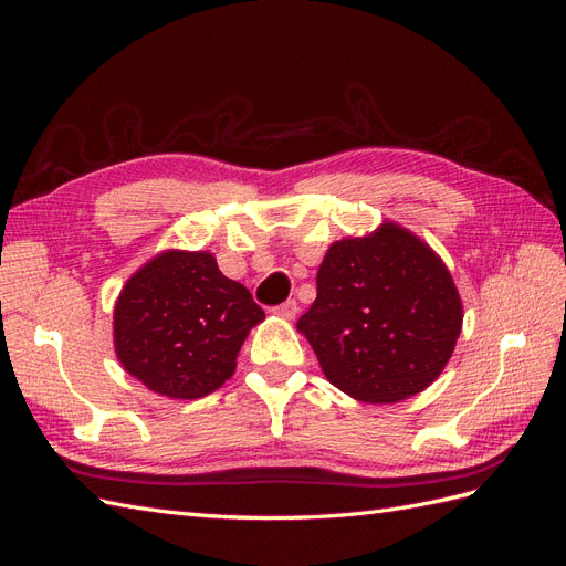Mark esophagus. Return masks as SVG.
<instances>
[{
  "label": "esophagus",
  "instance_id": "34e87169",
  "mask_svg": "<svg viewBox=\"0 0 566 566\" xmlns=\"http://www.w3.org/2000/svg\"><path fill=\"white\" fill-rule=\"evenodd\" d=\"M297 312H300V306H297V302H295V300H287V302L279 304L276 310H273V314L281 316V318H285V321H293V318L297 316Z\"/></svg>",
  "mask_w": 566,
  "mask_h": 566
}]
</instances>
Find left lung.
Here are the masks:
<instances>
[{"label":"left lung","instance_id":"left-lung-1","mask_svg":"<svg viewBox=\"0 0 566 566\" xmlns=\"http://www.w3.org/2000/svg\"><path fill=\"white\" fill-rule=\"evenodd\" d=\"M460 328L462 302L447 264L391 221L328 248L316 300L297 321L325 378L366 403H397L430 387Z\"/></svg>","mask_w":566,"mask_h":566}]
</instances>
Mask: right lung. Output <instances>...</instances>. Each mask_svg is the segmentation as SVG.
Listing matches in <instances>:
<instances>
[{
  "label": "right lung",
  "mask_w": 566,
  "mask_h": 566,
  "mask_svg": "<svg viewBox=\"0 0 566 566\" xmlns=\"http://www.w3.org/2000/svg\"><path fill=\"white\" fill-rule=\"evenodd\" d=\"M260 321L262 306L219 271L214 254L165 250L134 273L115 302V354L150 391L200 399L231 378Z\"/></svg>",
  "instance_id": "1"
}]
</instances>
